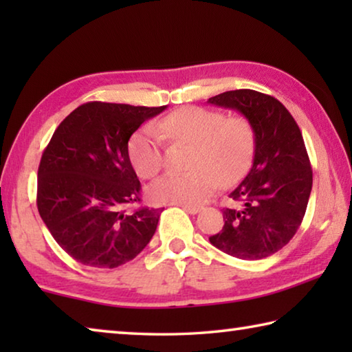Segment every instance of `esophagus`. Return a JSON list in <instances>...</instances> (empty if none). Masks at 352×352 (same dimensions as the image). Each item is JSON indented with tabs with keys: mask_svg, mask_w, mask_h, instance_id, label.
<instances>
[{
	"mask_svg": "<svg viewBox=\"0 0 352 352\" xmlns=\"http://www.w3.org/2000/svg\"><path fill=\"white\" fill-rule=\"evenodd\" d=\"M184 211L189 212V214H197L200 211L199 206H189V205H180Z\"/></svg>",
	"mask_w": 352,
	"mask_h": 352,
	"instance_id": "1",
	"label": "esophagus"
}]
</instances>
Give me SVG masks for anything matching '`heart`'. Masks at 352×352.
Wrapping results in <instances>:
<instances>
[{"instance_id":"obj_1","label":"heart","mask_w":352,"mask_h":352,"mask_svg":"<svg viewBox=\"0 0 352 352\" xmlns=\"http://www.w3.org/2000/svg\"><path fill=\"white\" fill-rule=\"evenodd\" d=\"M162 133L170 140L194 146L189 168L178 174L169 172L148 188L155 204L195 206L204 204L217 186H231L247 174L252 166L256 133L245 116L226 118L222 111L184 107L160 122ZM129 158L142 178L157 175L163 166L162 140L155 127L146 126L129 141Z\"/></svg>"}]
</instances>
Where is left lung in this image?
<instances>
[{
    "label": "left lung",
    "mask_w": 352,
    "mask_h": 352,
    "mask_svg": "<svg viewBox=\"0 0 352 352\" xmlns=\"http://www.w3.org/2000/svg\"><path fill=\"white\" fill-rule=\"evenodd\" d=\"M208 102L242 113L256 133L253 166L231 190L236 206L223 208V228L214 247L256 261L287 245L305 217L312 168L301 130L278 99L254 90L225 91Z\"/></svg>",
    "instance_id": "left-lung-1"
}]
</instances>
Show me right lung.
I'll use <instances>...</instances> for the list:
<instances>
[{
  "label": "right lung",
  "mask_w": 352,
  "mask_h": 352,
  "mask_svg": "<svg viewBox=\"0 0 352 352\" xmlns=\"http://www.w3.org/2000/svg\"><path fill=\"white\" fill-rule=\"evenodd\" d=\"M163 107L87 102L63 119L41 155L40 217L56 242L83 265L115 269L151 242L163 210L138 204L141 183L129 140Z\"/></svg>",
  "instance_id": "add662e5"
}]
</instances>
